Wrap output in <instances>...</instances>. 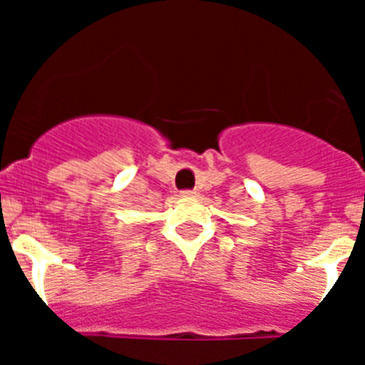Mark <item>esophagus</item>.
Returning a JSON list of instances; mask_svg holds the SVG:
<instances>
[{
    "instance_id": "1",
    "label": "esophagus",
    "mask_w": 365,
    "mask_h": 365,
    "mask_svg": "<svg viewBox=\"0 0 365 365\" xmlns=\"http://www.w3.org/2000/svg\"><path fill=\"white\" fill-rule=\"evenodd\" d=\"M197 190H186V192H182V197H188V199H192V197H197Z\"/></svg>"
}]
</instances>
